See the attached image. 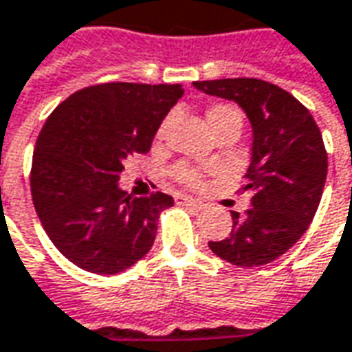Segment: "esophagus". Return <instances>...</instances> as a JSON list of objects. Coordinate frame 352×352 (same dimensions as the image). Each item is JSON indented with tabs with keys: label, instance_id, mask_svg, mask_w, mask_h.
Masks as SVG:
<instances>
[{
	"label": "esophagus",
	"instance_id": "esophagus-1",
	"mask_svg": "<svg viewBox=\"0 0 352 352\" xmlns=\"http://www.w3.org/2000/svg\"><path fill=\"white\" fill-rule=\"evenodd\" d=\"M177 204H183V206H192V208H204V202L200 200H195L187 197V195H175Z\"/></svg>",
	"mask_w": 352,
	"mask_h": 352
}]
</instances>
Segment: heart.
Here are the masks:
<instances>
[{
  "label": "heart",
  "mask_w": 352,
  "mask_h": 352,
  "mask_svg": "<svg viewBox=\"0 0 352 352\" xmlns=\"http://www.w3.org/2000/svg\"><path fill=\"white\" fill-rule=\"evenodd\" d=\"M206 116H208V122H210V128H212L214 132L220 130L222 126H228V124H237V126H241V122H243V113L237 109L236 104L232 103H214L212 107L208 109V115ZM169 122H171V116H167L164 122H162V126L157 130V140L164 138L167 128H169ZM171 175H173V179L179 181L181 185H185V187H199L200 183H202V173H200V169H197L195 165L185 164V162L173 165Z\"/></svg>",
  "instance_id": "1"
}]
</instances>
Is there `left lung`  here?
Instances as JSON below:
<instances>
[{
	"mask_svg": "<svg viewBox=\"0 0 352 352\" xmlns=\"http://www.w3.org/2000/svg\"><path fill=\"white\" fill-rule=\"evenodd\" d=\"M200 91L236 101L251 120V206L232 212V232L208 241L220 259L261 267L278 259L308 230L327 177V152L314 116L294 95L257 78L195 81Z\"/></svg>",
	"mask_w": 352,
	"mask_h": 352,
	"instance_id": "8db88e82",
	"label": "left lung"
}]
</instances>
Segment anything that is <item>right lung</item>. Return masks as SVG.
Returning a JSON list of instances; mask_svg holds the SVG:
<instances>
[{"label": "right lung", "mask_w": 352, "mask_h": 352, "mask_svg": "<svg viewBox=\"0 0 352 352\" xmlns=\"http://www.w3.org/2000/svg\"><path fill=\"white\" fill-rule=\"evenodd\" d=\"M181 95L177 83H97L46 118L32 153V204L56 249L79 269L120 273L152 249L160 212L173 199L126 195L118 175L126 157L150 152Z\"/></svg>", "instance_id": "obj_1"}]
</instances>
